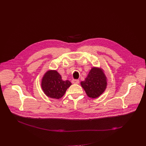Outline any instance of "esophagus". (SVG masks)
I'll list each match as a JSON object with an SVG mask.
<instances>
[{
    "instance_id": "1",
    "label": "esophagus",
    "mask_w": 146,
    "mask_h": 146,
    "mask_svg": "<svg viewBox=\"0 0 146 146\" xmlns=\"http://www.w3.org/2000/svg\"><path fill=\"white\" fill-rule=\"evenodd\" d=\"M79 82L80 81L78 80H73L72 81V82L73 83V84H78Z\"/></svg>"
}]
</instances>
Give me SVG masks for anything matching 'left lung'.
<instances>
[{"mask_svg":"<svg viewBox=\"0 0 146 146\" xmlns=\"http://www.w3.org/2000/svg\"><path fill=\"white\" fill-rule=\"evenodd\" d=\"M81 85L88 97L96 98L106 90L107 77L102 68L93 67L85 80L81 82Z\"/></svg>","mask_w":146,"mask_h":146,"instance_id":"1","label":"left lung"}]
</instances>
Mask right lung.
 I'll list each match as a JSON object with an SVG mask.
<instances>
[{
  "instance_id": "obj_1",
  "label": "right lung",
  "mask_w": 146,
  "mask_h": 146,
  "mask_svg": "<svg viewBox=\"0 0 146 146\" xmlns=\"http://www.w3.org/2000/svg\"><path fill=\"white\" fill-rule=\"evenodd\" d=\"M71 85L69 80H62L56 70H48L41 79V88L45 95L50 98H61Z\"/></svg>"
}]
</instances>
